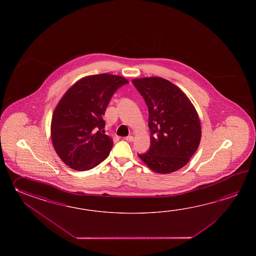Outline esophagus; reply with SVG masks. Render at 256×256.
Wrapping results in <instances>:
<instances>
[{"label":"esophagus","instance_id":"1","mask_svg":"<svg viewBox=\"0 0 256 256\" xmlns=\"http://www.w3.org/2000/svg\"><path fill=\"white\" fill-rule=\"evenodd\" d=\"M126 140L127 142H134V138L132 137V136H127V137H126Z\"/></svg>","mask_w":256,"mask_h":256}]
</instances>
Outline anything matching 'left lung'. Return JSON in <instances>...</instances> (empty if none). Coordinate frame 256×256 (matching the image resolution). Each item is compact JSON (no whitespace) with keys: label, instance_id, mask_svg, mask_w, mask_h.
Wrapping results in <instances>:
<instances>
[{"label":"left lung","instance_id":"8db88e82","mask_svg":"<svg viewBox=\"0 0 256 256\" xmlns=\"http://www.w3.org/2000/svg\"><path fill=\"white\" fill-rule=\"evenodd\" d=\"M149 112L150 147L139 158L159 174L185 166L200 146V122L190 100L180 88L162 78L132 80Z\"/></svg>","mask_w":256,"mask_h":256}]
</instances>
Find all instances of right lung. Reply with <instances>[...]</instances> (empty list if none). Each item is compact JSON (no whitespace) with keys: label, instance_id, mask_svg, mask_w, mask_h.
<instances>
[{"label":"right lung","instance_id":"add662e5","mask_svg":"<svg viewBox=\"0 0 256 256\" xmlns=\"http://www.w3.org/2000/svg\"><path fill=\"white\" fill-rule=\"evenodd\" d=\"M124 78L100 74L83 78L65 93L54 109L51 138L60 159L70 168L86 171L109 156L112 139L104 134V116Z\"/></svg>","mask_w":256,"mask_h":256}]
</instances>
